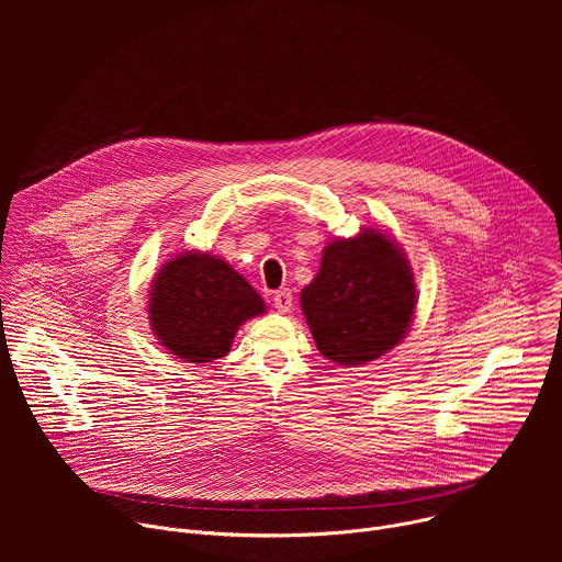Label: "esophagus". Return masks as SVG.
<instances>
[{
  "label": "esophagus",
  "instance_id": "obj_1",
  "mask_svg": "<svg viewBox=\"0 0 562 562\" xmlns=\"http://www.w3.org/2000/svg\"><path fill=\"white\" fill-rule=\"evenodd\" d=\"M273 304H276V308H278L280 313L291 311V304H293V295H291V291H289V289H278V291H276V295H273Z\"/></svg>",
  "mask_w": 562,
  "mask_h": 562
}]
</instances>
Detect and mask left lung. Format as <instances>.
<instances>
[{"instance_id":"obj_1","label":"left lung","mask_w":562,"mask_h":562,"mask_svg":"<svg viewBox=\"0 0 562 562\" xmlns=\"http://www.w3.org/2000/svg\"><path fill=\"white\" fill-rule=\"evenodd\" d=\"M317 351L336 364H367L407 336L416 308L412 267L395 243L364 228L325 247L300 295Z\"/></svg>"}]
</instances>
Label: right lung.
<instances>
[{
    "label": "right lung",
    "mask_w": 562,
    "mask_h": 562,
    "mask_svg": "<svg viewBox=\"0 0 562 562\" xmlns=\"http://www.w3.org/2000/svg\"><path fill=\"white\" fill-rule=\"evenodd\" d=\"M265 313V300L224 260L182 254L153 280L150 327L184 362H213L231 351L233 336L249 317Z\"/></svg>",
    "instance_id": "add662e5"
}]
</instances>
